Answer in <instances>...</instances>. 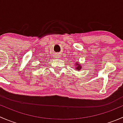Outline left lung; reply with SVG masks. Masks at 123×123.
Masks as SVG:
<instances>
[{"instance_id":"8db88e82","label":"left lung","mask_w":123,"mask_h":123,"mask_svg":"<svg viewBox=\"0 0 123 123\" xmlns=\"http://www.w3.org/2000/svg\"><path fill=\"white\" fill-rule=\"evenodd\" d=\"M76 68H75V69H77V70H80V69H81V65H80V64H76Z\"/></svg>"}]
</instances>
